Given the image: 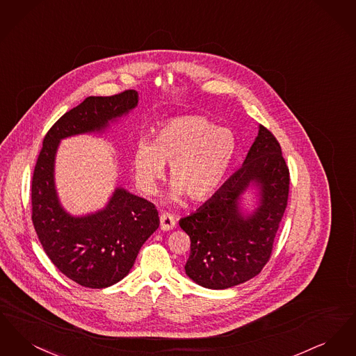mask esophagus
<instances>
[{
	"mask_svg": "<svg viewBox=\"0 0 356 356\" xmlns=\"http://www.w3.org/2000/svg\"><path fill=\"white\" fill-rule=\"evenodd\" d=\"M176 227V220L170 213L160 215V228L161 231H172Z\"/></svg>",
	"mask_w": 356,
	"mask_h": 356,
	"instance_id": "1",
	"label": "esophagus"
}]
</instances>
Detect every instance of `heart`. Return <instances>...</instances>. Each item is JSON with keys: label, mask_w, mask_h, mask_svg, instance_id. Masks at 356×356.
I'll list each match as a JSON object with an SVG mask.
<instances>
[{"label": "heart", "mask_w": 356, "mask_h": 356, "mask_svg": "<svg viewBox=\"0 0 356 356\" xmlns=\"http://www.w3.org/2000/svg\"><path fill=\"white\" fill-rule=\"evenodd\" d=\"M235 154L236 138L231 129L197 115L173 118L156 131L153 141H137L132 156L136 183L145 195H154L165 164H170V202H179L183 195L191 202H203L220 186Z\"/></svg>", "instance_id": "1"}]
</instances>
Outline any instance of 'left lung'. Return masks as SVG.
Instances as JSON below:
<instances>
[{
  "instance_id": "8db88e82",
  "label": "left lung",
  "mask_w": 356,
  "mask_h": 356,
  "mask_svg": "<svg viewBox=\"0 0 356 356\" xmlns=\"http://www.w3.org/2000/svg\"><path fill=\"white\" fill-rule=\"evenodd\" d=\"M251 185L259 191V204L245 216L239 202ZM288 191L289 170L280 144L259 125L241 168L195 213L179 221L191 238L186 275L211 289L234 287L259 275L271 257Z\"/></svg>"
}]
</instances>
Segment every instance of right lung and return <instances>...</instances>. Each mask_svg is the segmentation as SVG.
Here are the masks:
<instances>
[{"label": "right lung", "instance_id": "obj_1", "mask_svg": "<svg viewBox=\"0 0 356 356\" xmlns=\"http://www.w3.org/2000/svg\"><path fill=\"white\" fill-rule=\"evenodd\" d=\"M137 102L134 89L109 97H86L54 122L34 167L32 220L38 240L60 272L83 287H111L124 279L143 244L159 228V212L151 202L116 188L100 211L69 215L54 186L56 152L63 138L102 132Z\"/></svg>", "mask_w": 356, "mask_h": 356}]
</instances>
